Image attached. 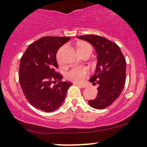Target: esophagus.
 Returning a JSON list of instances; mask_svg holds the SVG:
<instances>
[{
  "label": "esophagus",
  "mask_w": 147,
  "mask_h": 147,
  "mask_svg": "<svg viewBox=\"0 0 147 147\" xmlns=\"http://www.w3.org/2000/svg\"><path fill=\"white\" fill-rule=\"evenodd\" d=\"M74 84L77 85V86H80V87H82V88H86V86H87L86 84H76V83H75Z\"/></svg>",
  "instance_id": "esophagus-1"
}]
</instances>
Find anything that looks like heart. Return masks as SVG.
Wrapping results in <instances>:
<instances>
[{
	"label": "heart",
	"mask_w": 147,
	"mask_h": 147,
	"mask_svg": "<svg viewBox=\"0 0 147 147\" xmlns=\"http://www.w3.org/2000/svg\"><path fill=\"white\" fill-rule=\"evenodd\" d=\"M87 48H92L90 45L86 42H82L78 45V51L85 50ZM58 62L59 64L62 63L58 56ZM87 74V68L84 65H76L71 67L66 73H65V78L68 80L74 82H81L84 80Z\"/></svg>",
	"instance_id": "1"
}]
</instances>
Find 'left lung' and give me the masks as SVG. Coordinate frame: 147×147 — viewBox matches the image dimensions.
Returning <instances> with one entry per match:
<instances>
[{
  "mask_svg": "<svg viewBox=\"0 0 147 147\" xmlns=\"http://www.w3.org/2000/svg\"><path fill=\"white\" fill-rule=\"evenodd\" d=\"M77 38L90 43L97 52V67L89 82L99 85L98 93L94 100H89V105L102 110L113 104L122 92L125 83L126 62L120 47L105 37L88 34Z\"/></svg>",
  "mask_w": 147,
  "mask_h": 147,
  "instance_id": "1",
  "label": "left lung"
}]
</instances>
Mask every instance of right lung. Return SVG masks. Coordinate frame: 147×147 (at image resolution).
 I'll use <instances>...</instances> for the list:
<instances>
[{"label": "right lung", "instance_id": "right-lung-1", "mask_svg": "<svg viewBox=\"0 0 147 147\" xmlns=\"http://www.w3.org/2000/svg\"><path fill=\"white\" fill-rule=\"evenodd\" d=\"M69 37H43L29 45L19 65V82L25 97L35 108L53 112L62 105L72 84L63 82L56 54ZM54 85H53V84Z\"/></svg>", "mask_w": 147, "mask_h": 147}]
</instances>
